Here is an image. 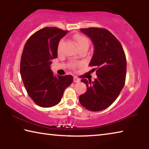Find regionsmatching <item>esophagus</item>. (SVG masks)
I'll return each instance as SVG.
<instances>
[{"instance_id":"obj_1","label":"esophagus","mask_w":149,"mask_h":149,"mask_svg":"<svg viewBox=\"0 0 149 149\" xmlns=\"http://www.w3.org/2000/svg\"><path fill=\"white\" fill-rule=\"evenodd\" d=\"M74 81L75 82V83H79L80 81V79H79V78H77L76 77H74Z\"/></svg>"}]
</instances>
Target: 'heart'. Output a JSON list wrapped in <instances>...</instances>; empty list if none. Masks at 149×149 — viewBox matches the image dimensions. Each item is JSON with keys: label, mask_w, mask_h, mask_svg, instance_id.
Listing matches in <instances>:
<instances>
[{"label": "heart", "mask_w": 149, "mask_h": 149, "mask_svg": "<svg viewBox=\"0 0 149 149\" xmlns=\"http://www.w3.org/2000/svg\"><path fill=\"white\" fill-rule=\"evenodd\" d=\"M74 40L75 42H76L78 48H81L85 46L89 47V40H88L85 37L83 36V35H75L74 37ZM63 43H64V40H61L59 42L58 46V51H60V50H61ZM75 66V64H73V67L74 68Z\"/></svg>", "instance_id": "heart-1"}]
</instances>
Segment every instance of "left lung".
Returning a JSON list of instances; mask_svg holds the SVG:
<instances>
[{
	"label": "left lung",
	"mask_w": 149,
	"mask_h": 149,
	"mask_svg": "<svg viewBox=\"0 0 149 149\" xmlns=\"http://www.w3.org/2000/svg\"><path fill=\"white\" fill-rule=\"evenodd\" d=\"M80 31L89 37L94 46L89 65L97 68V78L94 81L81 80L87 88L79 100L88 110L101 111L115 101L124 86L125 55L119 41L107 29L90 27Z\"/></svg>",
	"instance_id": "1"
}]
</instances>
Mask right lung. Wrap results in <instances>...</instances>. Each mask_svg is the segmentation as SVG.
<instances>
[{
    "instance_id": "right-lung-1",
    "label": "right lung",
    "mask_w": 149,
    "mask_h": 149,
    "mask_svg": "<svg viewBox=\"0 0 149 149\" xmlns=\"http://www.w3.org/2000/svg\"><path fill=\"white\" fill-rule=\"evenodd\" d=\"M68 32L45 27L33 34L24 46L20 74L29 96L39 107L58 104L64 90L73 81L72 75H55L50 69L52 60L57 58L60 39Z\"/></svg>"
}]
</instances>
